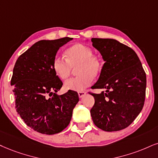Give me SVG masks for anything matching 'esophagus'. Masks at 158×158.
Segmentation results:
<instances>
[{"label": "esophagus", "mask_w": 158, "mask_h": 158, "mask_svg": "<svg viewBox=\"0 0 158 158\" xmlns=\"http://www.w3.org/2000/svg\"><path fill=\"white\" fill-rule=\"evenodd\" d=\"M85 94H86V92H85V91H78V96H79L80 98H82V97H84Z\"/></svg>", "instance_id": "1"}]
</instances>
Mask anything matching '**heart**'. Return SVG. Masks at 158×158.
<instances>
[{"instance_id": "heart-1", "label": "heart", "mask_w": 158, "mask_h": 158, "mask_svg": "<svg viewBox=\"0 0 158 158\" xmlns=\"http://www.w3.org/2000/svg\"><path fill=\"white\" fill-rule=\"evenodd\" d=\"M66 58L56 56L52 60V67L56 75L61 80H66L71 73L73 67H77V77L67 80L64 83L67 90L82 91L90 85L94 77L100 75L103 61L99 56L93 55L90 47L83 44H75L66 50Z\"/></svg>"}]
</instances>
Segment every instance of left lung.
Segmentation results:
<instances>
[{
    "label": "left lung",
    "instance_id": "1",
    "mask_svg": "<svg viewBox=\"0 0 158 158\" xmlns=\"http://www.w3.org/2000/svg\"><path fill=\"white\" fill-rule=\"evenodd\" d=\"M105 64L100 77L91 88L106 92L91 95L94 105L91 109L95 125L107 132L127 127L143 107L147 77L135 52L113 39H91Z\"/></svg>",
    "mask_w": 158,
    "mask_h": 158
}]
</instances>
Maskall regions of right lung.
<instances>
[{"instance_id": "add662e5", "label": "right lung", "mask_w": 158, "mask_h": 158, "mask_svg": "<svg viewBox=\"0 0 158 158\" xmlns=\"http://www.w3.org/2000/svg\"><path fill=\"white\" fill-rule=\"evenodd\" d=\"M72 40L39 41L15 63L11 80L15 108L25 123L38 133L53 135L65 129L79 101L76 91L56 94L63 83L52 67L58 49Z\"/></svg>"}]
</instances>
